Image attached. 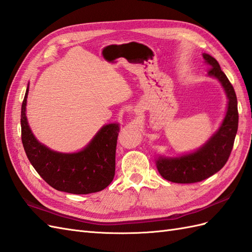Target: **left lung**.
<instances>
[{
	"instance_id": "obj_1",
	"label": "left lung",
	"mask_w": 252,
	"mask_h": 252,
	"mask_svg": "<svg viewBox=\"0 0 252 252\" xmlns=\"http://www.w3.org/2000/svg\"><path fill=\"white\" fill-rule=\"evenodd\" d=\"M203 58L210 66L208 75L217 78L222 84L229 99L228 110L218 131L199 151L177 158H158V172L173 183H197L218 172L228 161L237 132L238 111L234 88L216 60L206 53Z\"/></svg>"
}]
</instances>
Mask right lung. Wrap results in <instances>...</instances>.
<instances>
[{
  "mask_svg": "<svg viewBox=\"0 0 252 252\" xmlns=\"http://www.w3.org/2000/svg\"><path fill=\"white\" fill-rule=\"evenodd\" d=\"M29 87L21 107V140L30 162L46 183L59 191L88 194L101 191L113 181L115 151L120 127L103 126L84 150L62 154L40 144L31 131L26 106Z\"/></svg>",
  "mask_w": 252,
  "mask_h": 252,
  "instance_id": "1",
  "label": "right lung"
}]
</instances>
